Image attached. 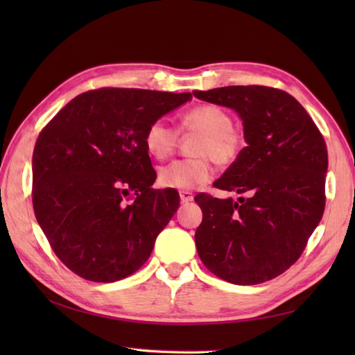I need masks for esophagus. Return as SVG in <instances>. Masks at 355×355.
Instances as JSON below:
<instances>
[{
    "label": "esophagus",
    "instance_id": "34e87169",
    "mask_svg": "<svg viewBox=\"0 0 355 355\" xmlns=\"http://www.w3.org/2000/svg\"><path fill=\"white\" fill-rule=\"evenodd\" d=\"M180 200H182V202H189L193 200V193L189 191H182L180 192Z\"/></svg>",
    "mask_w": 355,
    "mask_h": 355
}]
</instances>
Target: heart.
Listing matches in <instances>:
<instances>
[{"instance_id": "heart-1", "label": "heart", "mask_w": 355, "mask_h": 355, "mask_svg": "<svg viewBox=\"0 0 355 355\" xmlns=\"http://www.w3.org/2000/svg\"><path fill=\"white\" fill-rule=\"evenodd\" d=\"M180 130L198 134L192 149L197 157L163 166L158 172V182L164 187L187 191L206 184L214 177L212 160L220 166H230L245 148L243 131L233 126L230 112L218 105H198L184 112L180 119ZM177 143L178 131L163 119L150 123L145 132L146 150L158 160L168 158Z\"/></svg>"}]
</instances>
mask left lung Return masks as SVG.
<instances>
[{"label": "left lung", "mask_w": 355, "mask_h": 355, "mask_svg": "<svg viewBox=\"0 0 355 355\" xmlns=\"http://www.w3.org/2000/svg\"><path fill=\"white\" fill-rule=\"evenodd\" d=\"M235 110L247 146L214 183L245 197L198 193L200 259L218 277L256 285L282 275L305 250L325 210L328 150L319 128L294 97L261 85L193 92Z\"/></svg>", "instance_id": "left-lung-1"}]
</instances>
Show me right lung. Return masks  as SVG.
I'll list each match as a JSON object with an SVG mask.
<instances>
[{
	"label": "right lung",
	"instance_id": "1",
	"mask_svg": "<svg viewBox=\"0 0 355 355\" xmlns=\"http://www.w3.org/2000/svg\"><path fill=\"white\" fill-rule=\"evenodd\" d=\"M191 99V93L92 89L40 132L32 160L35 216L73 273L116 282L148 261L180 195L153 187L157 173L145 132Z\"/></svg>",
	"mask_w": 355,
	"mask_h": 355
}]
</instances>
